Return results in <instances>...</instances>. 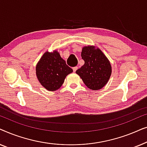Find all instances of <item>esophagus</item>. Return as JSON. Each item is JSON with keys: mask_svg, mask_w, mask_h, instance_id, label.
I'll list each match as a JSON object with an SVG mask.
<instances>
[{"mask_svg": "<svg viewBox=\"0 0 147 147\" xmlns=\"http://www.w3.org/2000/svg\"><path fill=\"white\" fill-rule=\"evenodd\" d=\"M78 69V67L77 66H76V67H73V71H74V72H76V70Z\"/></svg>", "mask_w": 147, "mask_h": 147, "instance_id": "obj_1", "label": "esophagus"}]
</instances>
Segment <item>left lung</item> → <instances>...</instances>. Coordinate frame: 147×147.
I'll list each match as a JSON object with an SVG mask.
<instances>
[{
    "label": "left lung",
    "mask_w": 147,
    "mask_h": 147,
    "mask_svg": "<svg viewBox=\"0 0 147 147\" xmlns=\"http://www.w3.org/2000/svg\"><path fill=\"white\" fill-rule=\"evenodd\" d=\"M81 56L85 63L76 73L88 88L93 90L101 89L108 82L112 72L107 57L101 50L92 46L84 47Z\"/></svg>",
    "instance_id": "obj_1"
}]
</instances>
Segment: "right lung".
Wrapping results in <instances>:
<instances>
[{
	"mask_svg": "<svg viewBox=\"0 0 147 147\" xmlns=\"http://www.w3.org/2000/svg\"><path fill=\"white\" fill-rule=\"evenodd\" d=\"M73 69L69 67L57 51L46 52L36 66V74L40 84L49 91H55L63 84Z\"/></svg>",
	"mask_w": 147,
	"mask_h": 147,
	"instance_id": "obj_1",
	"label": "right lung"
}]
</instances>
